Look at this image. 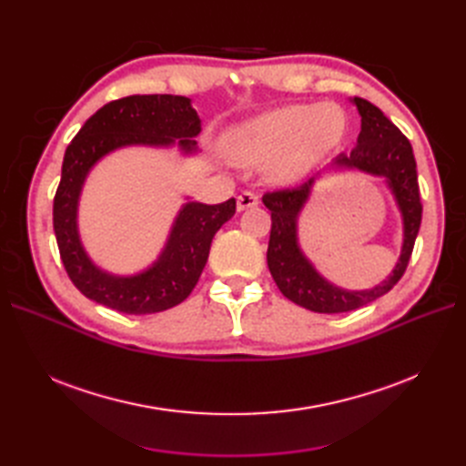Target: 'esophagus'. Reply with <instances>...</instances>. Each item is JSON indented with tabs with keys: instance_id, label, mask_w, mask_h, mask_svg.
I'll return each instance as SVG.
<instances>
[{
	"instance_id": "1",
	"label": "esophagus",
	"mask_w": 466,
	"mask_h": 466,
	"mask_svg": "<svg viewBox=\"0 0 466 466\" xmlns=\"http://www.w3.org/2000/svg\"><path fill=\"white\" fill-rule=\"evenodd\" d=\"M255 206H258V194H257V192L247 190V192H243V194L237 198V209H238V211L248 209V208H255Z\"/></svg>"
}]
</instances>
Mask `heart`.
I'll list each match as a JSON object with an SVG mask.
<instances>
[{"instance_id": "1", "label": "heart", "mask_w": 466, "mask_h": 466, "mask_svg": "<svg viewBox=\"0 0 466 466\" xmlns=\"http://www.w3.org/2000/svg\"><path fill=\"white\" fill-rule=\"evenodd\" d=\"M344 130L346 118L338 106L295 105L238 126L225 139V149L237 163L276 161L274 177L291 180L336 149Z\"/></svg>"}]
</instances>
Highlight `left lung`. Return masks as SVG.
Instances as JSON below:
<instances>
[{
	"label": "left lung",
	"instance_id": "8db88e82",
	"mask_svg": "<svg viewBox=\"0 0 466 466\" xmlns=\"http://www.w3.org/2000/svg\"><path fill=\"white\" fill-rule=\"evenodd\" d=\"M361 116L358 146L350 153H340L334 165L354 167L360 171L385 177L397 198L404 223V243L400 258L392 274L373 289L346 291L329 284L298 245V216L305 206L315 178L295 188H281L262 196L264 206L272 211L270 243H268V268L279 291L293 303L315 313H348L368 305L390 291L406 272L421 223V200L416 173V159L408 137L375 105L354 96Z\"/></svg>",
	"mask_w": 466,
	"mask_h": 466
}]
</instances>
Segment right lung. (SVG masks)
Segmentation results:
<instances>
[{"instance_id":"add662e5","label":"right lung","mask_w":466,"mask_h":466,"mask_svg":"<svg viewBox=\"0 0 466 466\" xmlns=\"http://www.w3.org/2000/svg\"><path fill=\"white\" fill-rule=\"evenodd\" d=\"M200 118L180 95H132L98 108L67 146L62 178L54 196V233L74 286L86 298L126 315H151L185 301L208 262L211 238L235 214V198L180 209L159 260L128 278L110 276L89 260L77 235V200L91 167L112 149L132 144L194 151Z\"/></svg>"}]
</instances>
